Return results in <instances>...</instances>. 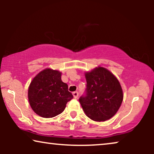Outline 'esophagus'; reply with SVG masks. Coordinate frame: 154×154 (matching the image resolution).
Returning <instances> with one entry per match:
<instances>
[{"instance_id":"34e87169","label":"esophagus","mask_w":154,"mask_h":154,"mask_svg":"<svg viewBox=\"0 0 154 154\" xmlns=\"http://www.w3.org/2000/svg\"><path fill=\"white\" fill-rule=\"evenodd\" d=\"M73 97L74 98H77L78 97H79V92H73Z\"/></svg>"}]
</instances>
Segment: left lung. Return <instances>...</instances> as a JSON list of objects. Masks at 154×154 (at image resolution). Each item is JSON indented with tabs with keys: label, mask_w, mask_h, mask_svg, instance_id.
Listing matches in <instances>:
<instances>
[{
	"label": "left lung",
	"mask_w": 154,
	"mask_h": 154,
	"mask_svg": "<svg viewBox=\"0 0 154 154\" xmlns=\"http://www.w3.org/2000/svg\"><path fill=\"white\" fill-rule=\"evenodd\" d=\"M86 89L79 98L84 112L95 121H105L116 114L123 102V91L110 71L98 67L85 73Z\"/></svg>",
	"instance_id": "8db88e82"
}]
</instances>
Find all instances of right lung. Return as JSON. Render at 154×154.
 Returning a JSON list of instances; mask_svg holds the SVG:
<instances>
[{
  "label": "right lung",
  "mask_w": 154,
  "mask_h": 154,
  "mask_svg": "<svg viewBox=\"0 0 154 154\" xmlns=\"http://www.w3.org/2000/svg\"><path fill=\"white\" fill-rule=\"evenodd\" d=\"M28 97L33 111L43 118H52L63 112L72 100L68 85L63 83L61 73L47 69L40 72L29 85Z\"/></svg>",
  "instance_id": "add662e5"
}]
</instances>
